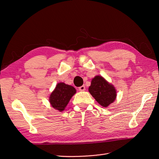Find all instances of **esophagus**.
Masks as SVG:
<instances>
[{
    "label": "esophagus",
    "instance_id": "esophagus-1",
    "mask_svg": "<svg viewBox=\"0 0 159 159\" xmlns=\"http://www.w3.org/2000/svg\"><path fill=\"white\" fill-rule=\"evenodd\" d=\"M79 91H83L85 90V87H84V85L80 86V87H79Z\"/></svg>",
    "mask_w": 159,
    "mask_h": 159
}]
</instances>
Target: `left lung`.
Instances as JSON below:
<instances>
[{"label":"left lung","mask_w":159,"mask_h":159,"mask_svg":"<svg viewBox=\"0 0 159 159\" xmlns=\"http://www.w3.org/2000/svg\"><path fill=\"white\" fill-rule=\"evenodd\" d=\"M89 91L103 107L108 106L115 100L116 97L115 88L100 76H96L92 79Z\"/></svg>","instance_id":"obj_1"}]
</instances>
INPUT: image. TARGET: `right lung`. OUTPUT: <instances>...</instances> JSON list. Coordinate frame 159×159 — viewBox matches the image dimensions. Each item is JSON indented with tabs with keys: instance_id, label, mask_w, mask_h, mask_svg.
Segmentation results:
<instances>
[{
	"instance_id": "obj_1",
	"label": "right lung",
	"mask_w": 159,
	"mask_h": 159,
	"mask_svg": "<svg viewBox=\"0 0 159 159\" xmlns=\"http://www.w3.org/2000/svg\"><path fill=\"white\" fill-rule=\"evenodd\" d=\"M75 93V88L72 86L64 83H58L50 95L49 102L55 109L61 112Z\"/></svg>"
}]
</instances>
